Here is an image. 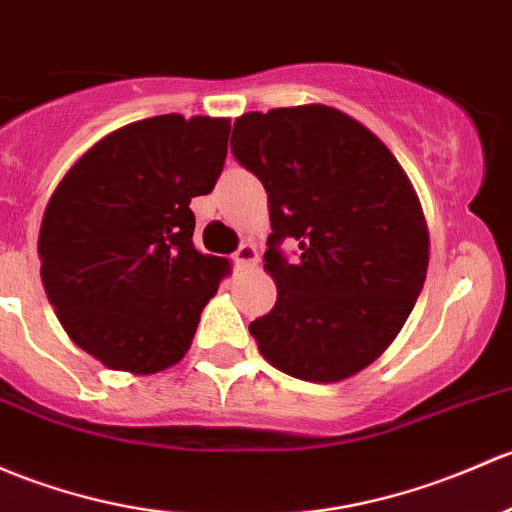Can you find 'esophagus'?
I'll use <instances>...</instances> for the list:
<instances>
[{
    "instance_id": "34e87169",
    "label": "esophagus",
    "mask_w": 512,
    "mask_h": 512,
    "mask_svg": "<svg viewBox=\"0 0 512 512\" xmlns=\"http://www.w3.org/2000/svg\"><path fill=\"white\" fill-rule=\"evenodd\" d=\"M235 265L240 267V270H247V267H252L257 262V247L252 245V242H242L238 247V252H235Z\"/></svg>"
}]
</instances>
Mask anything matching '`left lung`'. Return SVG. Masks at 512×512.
<instances>
[{"label": "left lung", "mask_w": 512, "mask_h": 512, "mask_svg": "<svg viewBox=\"0 0 512 512\" xmlns=\"http://www.w3.org/2000/svg\"><path fill=\"white\" fill-rule=\"evenodd\" d=\"M230 152L270 206L265 270L277 304L252 321L262 358L292 378L341 383L385 353L427 279L429 228L395 154L336 107L235 120ZM300 242L287 263L278 242Z\"/></svg>", "instance_id": "obj_1"}]
</instances>
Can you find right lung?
<instances>
[{
  "mask_svg": "<svg viewBox=\"0 0 512 512\" xmlns=\"http://www.w3.org/2000/svg\"><path fill=\"white\" fill-rule=\"evenodd\" d=\"M228 117L159 115L88 149L43 211L41 282L75 346L105 368L152 375L191 348L230 274L193 245L191 198L213 191Z\"/></svg>",
  "mask_w": 512,
  "mask_h": 512,
  "instance_id": "1",
  "label": "right lung"
}]
</instances>
